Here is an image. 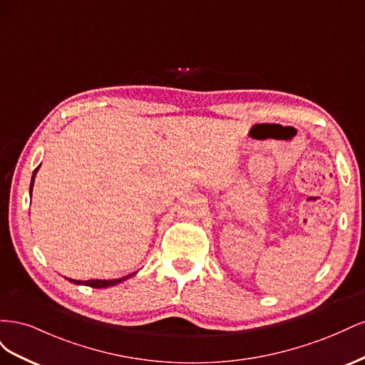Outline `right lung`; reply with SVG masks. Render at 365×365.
<instances>
[{"label":"right lung","instance_id":"1","mask_svg":"<svg viewBox=\"0 0 365 365\" xmlns=\"http://www.w3.org/2000/svg\"><path fill=\"white\" fill-rule=\"evenodd\" d=\"M39 168H41V164L38 165V168L35 169V172H33V175H31V181H30V196H31V190H33V184H35V176H36ZM134 274H137V272H132V274H129V275H125V277L114 279V280H85V282H82V280H73V279H68V280H70L71 283H74V284H85V286H91V288L101 289V288H109V286H115V284H118V283H121V282H125L126 279L132 277V275H134Z\"/></svg>","mask_w":365,"mask_h":365}]
</instances>
